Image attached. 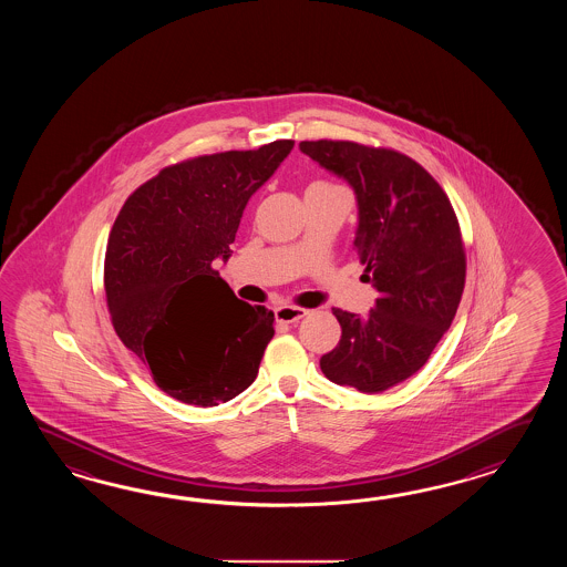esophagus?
<instances>
[{
    "label": "esophagus",
    "instance_id": "34e87169",
    "mask_svg": "<svg viewBox=\"0 0 567 567\" xmlns=\"http://www.w3.org/2000/svg\"><path fill=\"white\" fill-rule=\"evenodd\" d=\"M306 313H308V310L298 308V306H279V308H276V318H278V322H286V324H293V322H298V320H301Z\"/></svg>",
    "mask_w": 567,
    "mask_h": 567
}]
</instances>
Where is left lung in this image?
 Here are the masks:
<instances>
[{
	"label": "left lung",
	"instance_id": "1",
	"mask_svg": "<svg viewBox=\"0 0 567 567\" xmlns=\"http://www.w3.org/2000/svg\"><path fill=\"white\" fill-rule=\"evenodd\" d=\"M300 150L354 190V249L379 291L367 316L332 308L342 337L320 369L337 385L381 393L422 369L456 316L466 278L458 218L442 186L399 152L330 140Z\"/></svg>",
	"mask_w": 567,
	"mask_h": 567
}]
</instances>
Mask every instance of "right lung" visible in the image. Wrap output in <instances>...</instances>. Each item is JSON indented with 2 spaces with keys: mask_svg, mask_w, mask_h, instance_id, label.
I'll list each match as a JSON object with an SVG mask.
<instances>
[{
  "mask_svg": "<svg viewBox=\"0 0 567 567\" xmlns=\"http://www.w3.org/2000/svg\"><path fill=\"white\" fill-rule=\"evenodd\" d=\"M291 147L278 140L164 168L113 223L105 254L111 322L169 398L213 408L257 377L276 318L239 300L215 261H229L245 206Z\"/></svg>",
  "mask_w": 567,
  "mask_h": 567,
  "instance_id": "right-lung-1",
  "label": "right lung"
}]
</instances>
